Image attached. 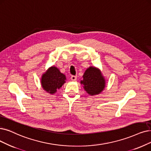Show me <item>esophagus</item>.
I'll return each mask as SVG.
<instances>
[{"label": "esophagus", "mask_w": 151, "mask_h": 151, "mask_svg": "<svg viewBox=\"0 0 151 151\" xmlns=\"http://www.w3.org/2000/svg\"><path fill=\"white\" fill-rule=\"evenodd\" d=\"M70 79H71L72 81H76V79H77V76H72L70 77Z\"/></svg>", "instance_id": "esophagus-1"}]
</instances>
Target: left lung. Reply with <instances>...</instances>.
Returning <instances> with one entry per match:
<instances>
[{
  "mask_svg": "<svg viewBox=\"0 0 151 151\" xmlns=\"http://www.w3.org/2000/svg\"><path fill=\"white\" fill-rule=\"evenodd\" d=\"M105 82L103 76L98 69L90 67L86 70L81 83L89 95H93L100 93L104 89Z\"/></svg>",
  "mask_w": 151,
  "mask_h": 151,
  "instance_id": "1",
  "label": "left lung"
}]
</instances>
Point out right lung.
Here are the masks:
<instances>
[{
    "label": "right lung",
    "mask_w": 151,
    "mask_h": 151,
    "mask_svg": "<svg viewBox=\"0 0 151 151\" xmlns=\"http://www.w3.org/2000/svg\"><path fill=\"white\" fill-rule=\"evenodd\" d=\"M65 80V75L61 73L57 68L52 66L42 76L41 82L43 89L53 94L57 91V89L62 87Z\"/></svg>",
    "instance_id": "add662e5"
}]
</instances>
